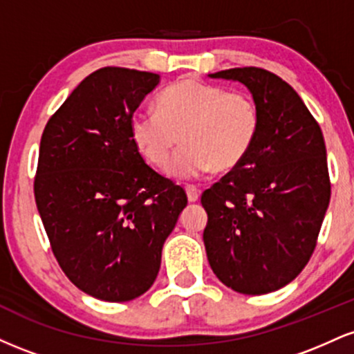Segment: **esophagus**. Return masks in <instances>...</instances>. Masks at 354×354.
Returning a JSON list of instances; mask_svg holds the SVG:
<instances>
[{
	"mask_svg": "<svg viewBox=\"0 0 354 354\" xmlns=\"http://www.w3.org/2000/svg\"><path fill=\"white\" fill-rule=\"evenodd\" d=\"M186 196H188L189 203H196L200 200V189L196 186H186Z\"/></svg>",
	"mask_w": 354,
	"mask_h": 354,
	"instance_id": "obj_1",
	"label": "esophagus"
}]
</instances>
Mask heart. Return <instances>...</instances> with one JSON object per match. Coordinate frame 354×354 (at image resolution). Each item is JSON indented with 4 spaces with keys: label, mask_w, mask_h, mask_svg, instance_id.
I'll list each match as a JSON object with an SVG mask.
<instances>
[{
    "label": "heart",
    "mask_w": 354,
    "mask_h": 354,
    "mask_svg": "<svg viewBox=\"0 0 354 354\" xmlns=\"http://www.w3.org/2000/svg\"><path fill=\"white\" fill-rule=\"evenodd\" d=\"M156 109H136L129 131L141 154L163 166L178 143L185 145L166 171L193 180L231 171L245 161L259 131V108L248 93L185 78L160 93Z\"/></svg>",
    "instance_id": "1"
}]
</instances>
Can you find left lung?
Returning a JSON list of instances; mask_svg holds the SVG:
<instances>
[{
	"mask_svg": "<svg viewBox=\"0 0 354 354\" xmlns=\"http://www.w3.org/2000/svg\"><path fill=\"white\" fill-rule=\"evenodd\" d=\"M208 76L245 84L261 123L245 161L203 193L206 254L223 284L266 295L293 281L315 251L331 196L323 133L273 73L250 66Z\"/></svg>",
	"mask_w": 354,
	"mask_h": 354,
	"instance_id": "left-lung-1",
	"label": "left lung"
}]
</instances>
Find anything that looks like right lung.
I'll list each match as a JSON object with an SVG mask.
<instances>
[{
  "mask_svg": "<svg viewBox=\"0 0 354 354\" xmlns=\"http://www.w3.org/2000/svg\"><path fill=\"white\" fill-rule=\"evenodd\" d=\"M160 75L101 68L73 89L39 145L35 200L61 270L109 303L151 288L161 250L188 205L185 189L145 163L129 120Z\"/></svg>",
  "mask_w": 354,
  "mask_h": 354,
  "instance_id": "obj_1",
  "label": "right lung"
}]
</instances>
